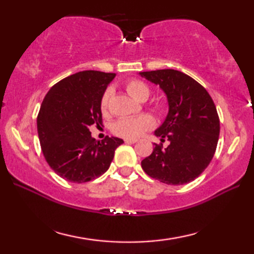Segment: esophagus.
Here are the masks:
<instances>
[{"label":"esophagus","instance_id":"obj_1","mask_svg":"<svg viewBox=\"0 0 254 254\" xmlns=\"http://www.w3.org/2000/svg\"><path fill=\"white\" fill-rule=\"evenodd\" d=\"M124 141H126L127 143H135L136 142L135 139H126Z\"/></svg>","mask_w":254,"mask_h":254}]
</instances>
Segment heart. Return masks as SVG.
Returning <instances> with one entry per match:
<instances>
[{"label": "heart", "instance_id": "b5f03b06", "mask_svg": "<svg viewBox=\"0 0 254 254\" xmlns=\"http://www.w3.org/2000/svg\"><path fill=\"white\" fill-rule=\"evenodd\" d=\"M126 89L134 100L143 102L149 97L150 87L142 80L139 79H131L126 84ZM111 88H107L104 92L101 100V110L104 114L109 112L110 109V100H111ZM159 113L163 112V106L161 104H157L154 106ZM154 127V120L152 117L148 114L137 115V117H131V118H122L118 120L117 122L113 124L112 131L115 134L126 139H136L143 134L145 131L150 130Z\"/></svg>", "mask_w": 254, "mask_h": 254}]
</instances>
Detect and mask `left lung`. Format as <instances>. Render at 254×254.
<instances>
[{
	"mask_svg": "<svg viewBox=\"0 0 254 254\" xmlns=\"http://www.w3.org/2000/svg\"><path fill=\"white\" fill-rule=\"evenodd\" d=\"M167 96L168 115L154 134L169 141L167 148L154 144L141 161L144 173L167 185H184L207 168L217 147L220 119L212 97L199 83L175 69L142 71Z\"/></svg>",
	"mask_w": 254,
	"mask_h": 254,
	"instance_id": "obj_1",
	"label": "left lung"
}]
</instances>
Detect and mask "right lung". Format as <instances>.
Returning <instances> with one entry per match:
<instances>
[{"label": "right lung", "instance_id": "1", "mask_svg": "<svg viewBox=\"0 0 254 254\" xmlns=\"http://www.w3.org/2000/svg\"><path fill=\"white\" fill-rule=\"evenodd\" d=\"M114 72L84 70L55 84L42 101L38 135L46 161L71 183H86L110 168L122 139L92 137L89 127L102 124L101 100Z\"/></svg>", "mask_w": 254, "mask_h": 254}]
</instances>
